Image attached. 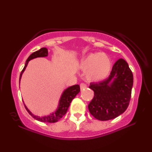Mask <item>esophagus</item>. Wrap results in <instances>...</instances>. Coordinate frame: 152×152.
<instances>
[{"instance_id": "34e87169", "label": "esophagus", "mask_w": 152, "mask_h": 152, "mask_svg": "<svg viewBox=\"0 0 152 152\" xmlns=\"http://www.w3.org/2000/svg\"><path fill=\"white\" fill-rule=\"evenodd\" d=\"M86 87H87V85L86 84H84V83H82V84H80L81 90H84V88H86Z\"/></svg>"}]
</instances>
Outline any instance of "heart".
<instances>
[{"mask_svg":"<svg viewBox=\"0 0 152 152\" xmlns=\"http://www.w3.org/2000/svg\"><path fill=\"white\" fill-rule=\"evenodd\" d=\"M80 67L86 72V77L91 82L105 80L111 72L112 64L109 56L104 53H91L80 62Z\"/></svg>","mask_w":152,"mask_h":152,"instance_id":"b5f03b06","label":"heart"}]
</instances>
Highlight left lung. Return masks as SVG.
Returning a JSON list of instances; mask_svg holds the SVG:
<instances>
[{"label": "left lung", "instance_id": "left-lung-1", "mask_svg": "<svg viewBox=\"0 0 152 152\" xmlns=\"http://www.w3.org/2000/svg\"><path fill=\"white\" fill-rule=\"evenodd\" d=\"M134 77L125 60L118 59L114 64L107 80L91 83L94 97L88 106L91 114L104 121L117 118L127 109L132 95Z\"/></svg>", "mask_w": 152, "mask_h": 152}]
</instances>
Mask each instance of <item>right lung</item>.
Listing matches in <instances>:
<instances>
[{
	"label": "right lung",
	"instance_id": "obj_1",
	"mask_svg": "<svg viewBox=\"0 0 152 152\" xmlns=\"http://www.w3.org/2000/svg\"><path fill=\"white\" fill-rule=\"evenodd\" d=\"M48 50L46 48H42L39 50L31 54V55L29 56L28 59L26 60L23 69L21 72H20L19 77V83L20 82V80H21L22 75L24 72L25 70H26L27 66H28L29 61H30V60L38 57H48ZM80 85L78 84L73 85V86L68 87V88H66L65 90L63 91V93H61L57 109H56L55 111H53V113H50L49 115L44 116L35 115L34 114H33L32 112L28 109V108L26 107V104H25L24 102H23L25 107H26V109L27 111H28L29 114L32 115V117L34 118L35 120L42 122H50L51 123V122H56L59 121V120L61 119V118L65 115L66 113L68 111V107H69L72 100L75 97L76 95L80 93Z\"/></svg>",
	"mask_w": 152,
	"mask_h": 152
}]
</instances>
